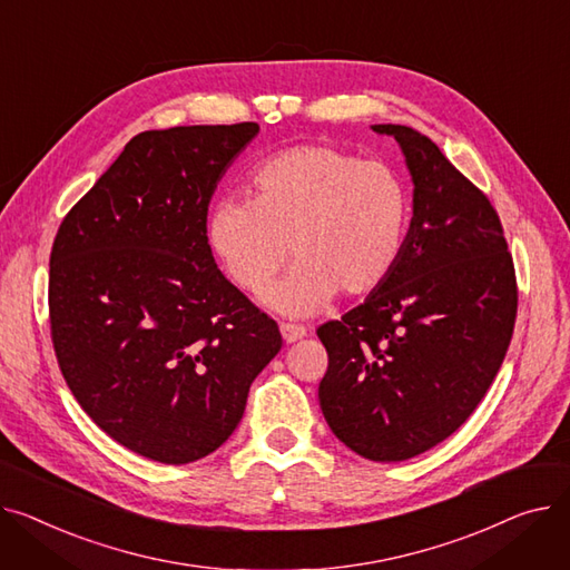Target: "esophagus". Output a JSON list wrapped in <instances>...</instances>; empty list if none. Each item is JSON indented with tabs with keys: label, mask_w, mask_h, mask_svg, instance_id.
Here are the masks:
<instances>
[{
	"label": "esophagus",
	"mask_w": 570,
	"mask_h": 570,
	"mask_svg": "<svg viewBox=\"0 0 570 570\" xmlns=\"http://www.w3.org/2000/svg\"><path fill=\"white\" fill-rule=\"evenodd\" d=\"M281 333L285 343H294V341H301L308 333V328L304 324H292V322H283L281 324Z\"/></svg>",
	"instance_id": "obj_1"
}]
</instances>
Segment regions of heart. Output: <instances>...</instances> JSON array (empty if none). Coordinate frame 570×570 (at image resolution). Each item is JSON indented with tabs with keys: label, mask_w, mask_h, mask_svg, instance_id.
<instances>
[{
	"label": "heart",
	"mask_w": 570,
	"mask_h": 570,
	"mask_svg": "<svg viewBox=\"0 0 570 570\" xmlns=\"http://www.w3.org/2000/svg\"><path fill=\"white\" fill-rule=\"evenodd\" d=\"M253 199H223L209 214V244L232 283L262 292L298 264L266 304L287 315L377 292L403 259L412 193L393 165L328 145H301L264 158Z\"/></svg>",
	"instance_id": "heart-1"
}]
</instances>
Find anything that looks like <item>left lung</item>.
I'll use <instances>...</instances> for the list:
<instances>
[{
	"label": "left lung",
	"instance_id": "8db88e82",
	"mask_svg": "<svg viewBox=\"0 0 570 570\" xmlns=\"http://www.w3.org/2000/svg\"><path fill=\"white\" fill-rule=\"evenodd\" d=\"M405 151L414 218L393 276L317 336L320 407L336 438L375 462L444 442L479 407L507 356L518 281L488 195L423 132L377 124Z\"/></svg>",
	"mask_w": 570,
	"mask_h": 570
}]
</instances>
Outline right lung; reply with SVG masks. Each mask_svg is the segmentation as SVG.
<instances>
[{
  "label": "right lung",
  "instance_id": "add662e5",
  "mask_svg": "<svg viewBox=\"0 0 570 570\" xmlns=\"http://www.w3.org/2000/svg\"><path fill=\"white\" fill-rule=\"evenodd\" d=\"M255 121L132 138L63 216L48 311L59 371L89 419L132 453L186 464L239 425L278 324L216 266L207 212Z\"/></svg>",
  "mask_w": 570,
  "mask_h": 570
}]
</instances>
